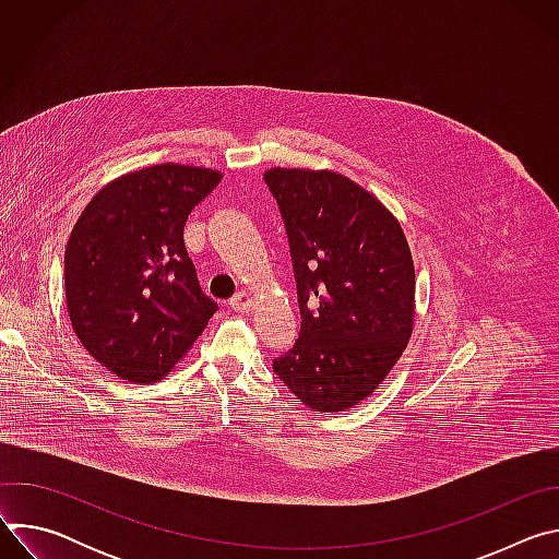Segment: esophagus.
<instances>
[{
  "instance_id": "esophagus-1",
  "label": "esophagus",
  "mask_w": 559,
  "mask_h": 559,
  "mask_svg": "<svg viewBox=\"0 0 559 559\" xmlns=\"http://www.w3.org/2000/svg\"><path fill=\"white\" fill-rule=\"evenodd\" d=\"M252 305H254V298H252V294H248V292H238V294L229 300V307H231L234 311H243V313H248V311L252 309Z\"/></svg>"
}]
</instances>
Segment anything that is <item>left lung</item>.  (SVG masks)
Masks as SVG:
<instances>
[{"instance_id": "left-lung-1", "label": "left lung", "mask_w": 559, "mask_h": 559, "mask_svg": "<svg viewBox=\"0 0 559 559\" xmlns=\"http://www.w3.org/2000/svg\"><path fill=\"white\" fill-rule=\"evenodd\" d=\"M294 259L300 336L274 360L307 409L336 414L371 395L414 332L416 270L397 218L334 170L270 168Z\"/></svg>"}]
</instances>
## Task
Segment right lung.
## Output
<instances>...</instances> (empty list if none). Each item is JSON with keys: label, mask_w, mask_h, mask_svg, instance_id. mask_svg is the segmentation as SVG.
Masks as SVG:
<instances>
[{"label": "right lung", "mask_w": 559, "mask_h": 559, "mask_svg": "<svg viewBox=\"0 0 559 559\" xmlns=\"http://www.w3.org/2000/svg\"><path fill=\"white\" fill-rule=\"evenodd\" d=\"M221 179L218 170L181 164L121 175L91 199L70 231V325L121 380L166 378L216 311L188 259L183 225Z\"/></svg>", "instance_id": "right-lung-1"}]
</instances>
